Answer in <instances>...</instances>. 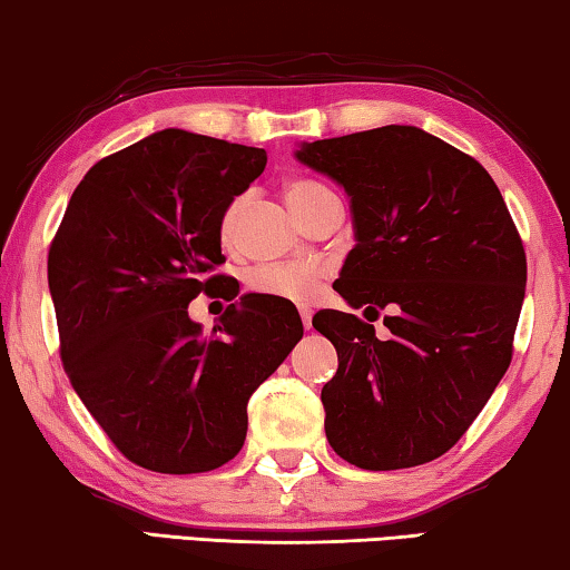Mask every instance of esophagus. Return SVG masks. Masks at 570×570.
<instances>
[{
	"label": "esophagus",
	"instance_id": "34e87169",
	"mask_svg": "<svg viewBox=\"0 0 570 570\" xmlns=\"http://www.w3.org/2000/svg\"><path fill=\"white\" fill-rule=\"evenodd\" d=\"M299 314H302V324H304V330H312V312H309V309H302Z\"/></svg>",
	"mask_w": 570,
	"mask_h": 570
}]
</instances>
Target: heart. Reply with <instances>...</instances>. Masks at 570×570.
Wrapping results in <instances>:
<instances>
[{"label": "heart", "instance_id": "1", "mask_svg": "<svg viewBox=\"0 0 570 570\" xmlns=\"http://www.w3.org/2000/svg\"><path fill=\"white\" fill-rule=\"evenodd\" d=\"M286 203L296 215H302L312 203H317L322 195H327L330 189L317 183H309V179H294V183L286 185ZM240 200H233L228 210L223 213L220 220V236L228 240L236 230L238 215H240ZM320 278L322 271L314 266L304 264H266L250 271L248 286L256 294L264 296H276V299L284 302H296V304H309L320 292Z\"/></svg>", "mask_w": 570, "mask_h": 570}]
</instances>
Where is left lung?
Returning <instances> with one entry per match:
<instances>
[{
  "instance_id": "obj_1",
  "label": "left lung",
  "mask_w": 570,
  "mask_h": 570,
  "mask_svg": "<svg viewBox=\"0 0 570 570\" xmlns=\"http://www.w3.org/2000/svg\"><path fill=\"white\" fill-rule=\"evenodd\" d=\"M296 159L350 197L337 294L367 321L389 309L385 341L355 314H314L340 360L322 387L330 446L370 472L433 462L510 367L528 261L508 205L480 161L415 126L302 144Z\"/></svg>"
}]
</instances>
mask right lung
Listing matches in <instances>:
<instances>
[{
    "label": "right lung",
    "instance_id": "add662e5",
    "mask_svg": "<svg viewBox=\"0 0 570 570\" xmlns=\"http://www.w3.org/2000/svg\"><path fill=\"white\" fill-rule=\"evenodd\" d=\"M264 167V149L157 131L88 169L52 238L62 367L114 446L151 472L230 462L253 391L304 334L296 306L264 294L240 296L210 334L187 314L225 278L213 276L223 213Z\"/></svg>",
    "mask_w": 570,
    "mask_h": 570
}]
</instances>
